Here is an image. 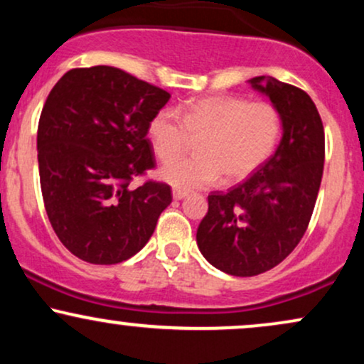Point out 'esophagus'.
I'll list each match as a JSON object with an SVG mask.
<instances>
[{"label": "esophagus", "mask_w": 364, "mask_h": 364, "mask_svg": "<svg viewBox=\"0 0 364 364\" xmlns=\"http://www.w3.org/2000/svg\"><path fill=\"white\" fill-rule=\"evenodd\" d=\"M186 196H188L186 191L173 190V198H174V200H183V198H186Z\"/></svg>", "instance_id": "esophagus-1"}]
</instances>
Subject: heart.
Here are the masks:
<instances>
[{"label": "heart", "mask_w": 364, "mask_h": 364, "mask_svg": "<svg viewBox=\"0 0 364 364\" xmlns=\"http://www.w3.org/2000/svg\"><path fill=\"white\" fill-rule=\"evenodd\" d=\"M147 135L154 154L164 162L184 149L190 136L199 139L196 156L173 158L161 169V178L176 190H198L223 174L228 181L252 176L277 145L281 116L267 102L214 95L183 104L178 112L157 111Z\"/></svg>", "instance_id": "b5f03b06"}]
</instances>
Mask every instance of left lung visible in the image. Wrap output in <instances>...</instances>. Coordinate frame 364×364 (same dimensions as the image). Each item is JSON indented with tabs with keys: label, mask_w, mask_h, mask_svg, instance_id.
I'll list each match as a JSON object with an SVG mask.
<instances>
[{
	"label": "left lung",
	"mask_w": 364,
	"mask_h": 364,
	"mask_svg": "<svg viewBox=\"0 0 364 364\" xmlns=\"http://www.w3.org/2000/svg\"><path fill=\"white\" fill-rule=\"evenodd\" d=\"M248 83L281 116V144L246 181L228 193L208 195V212L196 231L205 260L236 277L274 269L298 246L315 208L325 161L323 124L310 95L272 77Z\"/></svg>",
	"instance_id": "obj_1"
}]
</instances>
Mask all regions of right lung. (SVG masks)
Listing matches in <instances>:
<instances>
[{"instance_id":"right-lung-1","label":"right lung","mask_w":364,"mask_h":364,"mask_svg":"<svg viewBox=\"0 0 364 364\" xmlns=\"http://www.w3.org/2000/svg\"><path fill=\"white\" fill-rule=\"evenodd\" d=\"M169 97L104 65L70 70L49 92L37 129L41 190L54 232L80 260L132 258L173 200L166 183L129 186L154 168L147 127Z\"/></svg>"}]
</instances>
